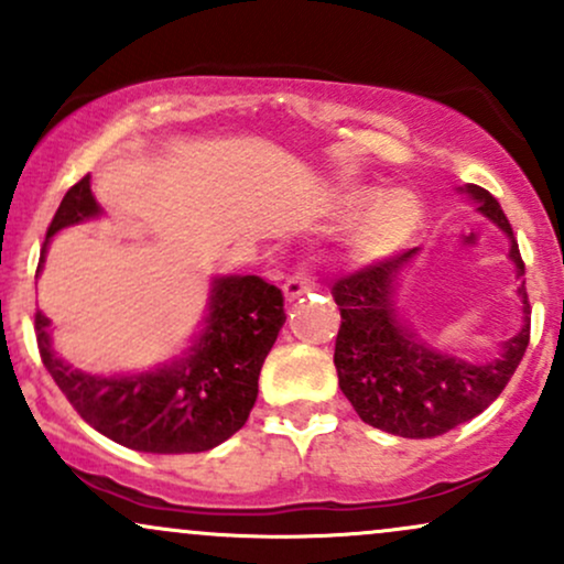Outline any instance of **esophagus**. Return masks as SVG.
Segmentation results:
<instances>
[{"mask_svg":"<svg viewBox=\"0 0 564 564\" xmlns=\"http://www.w3.org/2000/svg\"><path fill=\"white\" fill-rule=\"evenodd\" d=\"M318 283H315V275L313 270L307 268V264H302V268H296L294 273L286 278V283H283V294H286V300H300V296L310 294Z\"/></svg>","mask_w":564,"mask_h":564,"instance_id":"esophagus-1","label":"esophagus"}]
</instances>
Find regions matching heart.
<instances>
[{
  "instance_id": "b5f03b06",
  "label": "heart",
  "mask_w": 564,
  "mask_h": 564,
  "mask_svg": "<svg viewBox=\"0 0 564 564\" xmlns=\"http://www.w3.org/2000/svg\"><path fill=\"white\" fill-rule=\"evenodd\" d=\"M345 209L349 215H360L368 209L358 238H355L358 249L368 257H381L400 249L416 230L419 217H422V206L408 191H392L379 196L377 191L360 187V191L347 193Z\"/></svg>"
}]
</instances>
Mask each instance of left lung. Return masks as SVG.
Masks as SVG:
<instances>
[{"instance_id":"obj_1","label":"left lung","mask_w":564,"mask_h":564,"mask_svg":"<svg viewBox=\"0 0 564 564\" xmlns=\"http://www.w3.org/2000/svg\"><path fill=\"white\" fill-rule=\"evenodd\" d=\"M467 193L480 200L482 215L511 238L509 257L517 264V275H525L520 246L498 200L480 185H467ZM413 254L416 249H405L339 275L332 294L341 313L334 347L341 392L366 424L419 440L469 422L503 392L528 349L530 304L522 283L525 326L503 345V355L494 364L475 366L432 352L403 332L392 304L394 281Z\"/></svg>"}]
</instances>
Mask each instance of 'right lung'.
<instances>
[{
    "label": "right lung",
    "instance_id": "1",
    "mask_svg": "<svg viewBox=\"0 0 564 564\" xmlns=\"http://www.w3.org/2000/svg\"><path fill=\"white\" fill-rule=\"evenodd\" d=\"M100 212L89 174L68 187L44 238ZM36 268V273H39ZM286 313L281 289L260 275L219 278L206 332L180 364L138 377L100 379L63 364L50 345V321L36 310L42 364L74 411L100 435L132 451L200 453L225 443L249 419L257 381Z\"/></svg>",
    "mask_w": 564,
    "mask_h": 564
}]
</instances>
